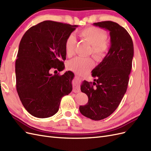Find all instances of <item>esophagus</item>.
<instances>
[{
  "label": "esophagus",
  "instance_id": "obj_1",
  "mask_svg": "<svg viewBox=\"0 0 151 151\" xmlns=\"http://www.w3.org/2000/svg\"><path fill=\"white\" fill-rule=\"evenodd\" d=\"M76 79H77V81L78 82V83H81L82 81H83V79L80 78V77H76ZM79 91H80L79 86L78 85H77V84L74 85V93H79Z\"/></svg>",
  "mask_w": 151,
  "mask_h": 151
}]
</instances>
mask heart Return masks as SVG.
I'll use <instances>...</instances> for the list:
<instances>
[{
    "instance_id": "heart-1",
    "label": "heart",
    "mask_w": 151,
    "mask_h": 151,
    "mask_svg": "<svg viewBox=\"0 0 151 151\" xmlns=\"http://www.w3.org/2000/svg\"><path fill=\"white\" fill-rule=\"evenodd\" d=\"M79 37L92 46V56L96 60H101L106 55L109 50V45L106 42L107 33L98 27L91 26L79 31ZM77 40L74 35H70L65 42V50L67 55L70 56L74 52ZM94 66V62L91 58L76 57L67 63L70 70L79 75L84 74Z\"/></svg>"
}]
</instances>
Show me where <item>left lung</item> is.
Listing matches in <instances>:
<instances>
[{"instance_id": "obj_1", "label": "left lung", "mask_w": 151, "mask_h": 151, "mask_svg": "<svg viewBox=\"0 0 151 151\" xmlns=\"http://www.w3.org/2000/svg\"><path fill=\"white\" fill-rule=\"evenodd\" d=\"M93 25L109 31L111 46L102 62L92 70L93 83L84 81L81 90L88 102L79 106L82 115L93 120L106 118L115 111L125 95L129 81L134 45L127 31L116 22L108 21Z\"/></svg>"}]
</instances>
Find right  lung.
<instances>
[{
	"label": "right lung",
	"mask_w": 151,
	"mask_h": 151,
	"mask_svg": "<svg viewBox=\"0 0 151 151\" xmlns=\"http://www.w3.org/2000/svg\"><path fill=\"white\" fill-rule=\"evenodd\" d=\"M77 26L45 21L31 27L22 36L16 60V89L31 115L40 118L54 115L62 98L72 91L74 73L67 71L60 76L50 72L64 69L65 40Z\"/></svg>",
	"instance_id": "1"
}]
</instances>
